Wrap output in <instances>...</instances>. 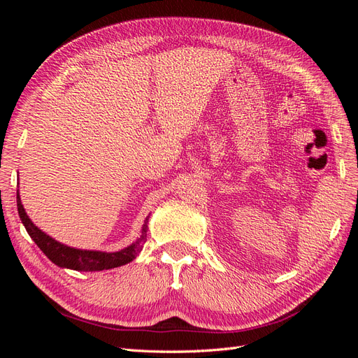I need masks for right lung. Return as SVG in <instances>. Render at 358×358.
<instances>
[{
  "label": "right lung",
  "instance_id": "add662e5",
  "mask_svg": "<svg viewBox=\"0 0 358 358\" xmlns=\"http://www.w3.org/2000/svg\"><path fill=\"white\" fill-rule=\"evenodd\" d=\"M17 212L20 216V221L25 225L28 234L31 239L37 243V246L41 249L43 254H45L52 263H55L59 267L64 268H71V270H79V272H100V270H107L128 264L129 262L138 255L142 251V248L146 242V231H148V222L149 216H146L142 234H140L138 239L131 243L129 246L121 249L117 252H101V251H86V249H76L70 248L64 243L57 242L48 236L45 231H41L38 227L34 225L27 215L22 201L19 197L17 191Z\"/></svg>",
  "mask_w": 358,
  "mask_h": 358
}]
</instances>
